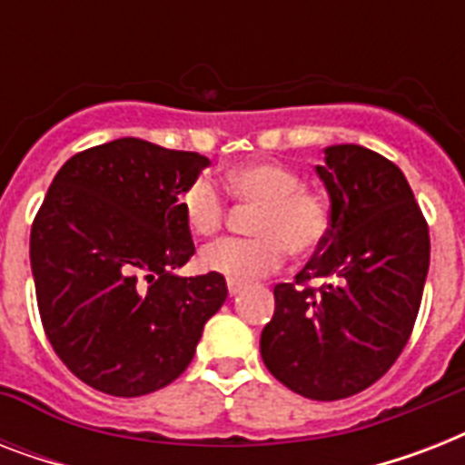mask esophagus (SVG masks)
Wrapping results in <instances>:
<instances>
[{
	"label": "esophagus",
	"mask_w": 465,
	"mask_h": 465,
	"mask_svg": "<svg viewBox=\"0 0 465 465\" xmlns=\"http://www.w3.org/2000/svg\"><path fill=\"white\" fill-rule=\"evenodd\" d=\"M226 287H229V294H232V297H233V294H239V292L243 290V284L233 282V280H229V282H226Z\"/></svg>",
	"instance_id": "34e87169"
}]
</instances>
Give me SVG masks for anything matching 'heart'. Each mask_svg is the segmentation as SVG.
Segmentation results:
<instances>
[{"mask_svg":"<svg viewBox=\"0 0 465 465\" xmlns=\"http://www.w3.org/2000/svg\"><path fill=\"white\" fill-rule=\"evenodd\" d=\"M224 188L241 204L255 207L251 239H222L203 248L200 265L233 282H248L277 270L284 251L306 258L323 246L331 210L321 195L304 188L294 168L277 161H251L229 168ZM185 224L195 236H212L226 222V200L210 178H195L181 193Z\"/></svg>","mask_w":465,"mask_h":465,"instance_id":"1","label":"heart"}]
</instances>
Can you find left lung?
Segmentation results:
<instances>
[{"label": "left lung", "mask_w": 465, "mask_h": 465, "mask_svg": "<svg viewBox=\"0 0 465 465\" xmlns=\"http://www.w3.org/2000/svg\"><path fill=\"white\" fill-rule=\"evenodd\" d=\"M316 171L331 195V232L297 280L275 287L261 354L299 396L340 401L379 381L411 340L430 229L403 171L386 156L338 144Z\"/></svg>", "instance_id": "8db88e82"}]
</instances>
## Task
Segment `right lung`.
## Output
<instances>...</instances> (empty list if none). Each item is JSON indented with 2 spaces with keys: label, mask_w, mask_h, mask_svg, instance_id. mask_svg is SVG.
<instances>
[{
  "label": "right lung",
  "mask_w": 465,
  "mask_h": 465,
  "mask_svg": "<svg viewBox=\"0 0 465 465\" xmlns=\"http://www.w3.org/2000/svg\"><path fill=\"white\" fill-rule=\"evenodd\" d=\"M207 163L123 137L50 183L31 226L35 299L53 350L91 389L137 398L175 381L226 302L217 272L173 275L195 253L181 193Z\"/></svg>",
  "instance_id": "right-lung-1"
}]
</instances>
